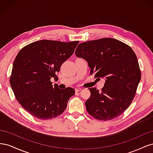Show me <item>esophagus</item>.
Listing matches in <instances>:
<instances>
[{
	"label": "esophagus",
	"mask_w": 153,
	"mask_h": 153,
	"mask_svg": "<svg viewBox=\"0 0 153 153\" xmlns=\"http://www.w3.org/2000/svg\"><path fill=\"white\" fill-rule=\"evenodd\" d=\"M81 90H82V89H81V88H80V87H77V88H76V89H75V91L76 92H79Z\"/></svg>",
	"instance_id": "obj_1"
}]
</instances>
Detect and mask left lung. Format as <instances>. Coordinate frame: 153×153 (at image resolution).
<instances>
[{"label": "left lung", "instance_id": "1", "mask_svg": "<svg viewBox=\"0 0 153 153\" xmlns=\"http://www.w3.org/2000/svg\"><path fill=\"white\" fill-rule=\"evenodd\" d=\"M75 54L87 62L91 75L105 80L101 91L89 88L91 96L85 103L88 113L101 121L121 115L131 103L141 79L132 48L117 39L102 38L79 44Z\"/></svg>", "mask_w": 153, "mask_h": 153}]
</instances>
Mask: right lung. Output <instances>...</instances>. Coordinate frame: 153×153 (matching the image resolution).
<instances>
[{"label": "right lung", "instance_id": "right-lung-1", "mask_svg": "<svg viewBox=\"0 0 153 153\" xmlns=\"http://www.w3.org/2000/svg\"><path fill=\"white\" fill-rule=\"evenodd\" d=\"M79 41L40 40L20 50L14 61L10 85L21 106L34 117L48 120L59 116L67 107L75 89L52 85L64 62L74 53Z\"/></svg>", "mask_w": 153, "mask_h": 153}]
</instances>
